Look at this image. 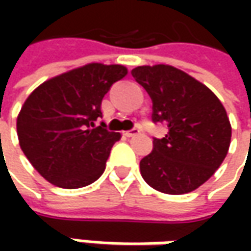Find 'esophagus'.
<instances>
[{
  "label": "esophagus",
  "mask_w": 251,
  "mask_h": 251,
  "mask_svg": "<svg viewBox=\"0 0 251 251\" xmlns=\"http://www.w3.org/2000/svg\"><path fill=\"white\" fill-rule=\"evenodd\" d=\"M140 134V130L138 128H132V130L126 131V135L127 137H135V135H138Z\"/></svg>",
  "instance_id": "obj_1"
}]
</instances>
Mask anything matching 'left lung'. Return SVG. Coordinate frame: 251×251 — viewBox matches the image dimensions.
I'll list each match as a JSON object with an SVG mask.
<instances>
[{"instance_id":"left-lung-1","label":"left lung","mask_w":251,"mask_h":251,"mask_svg":"<svg viewBox=\"0 0 251 251\" xmlns=\"http://www.w3.org/2000/svg\"><path fill=\"white\" fill-rule=\"evenodd\" d=\"M132 76L152 99V121L168 134L153 138L140 170L151 187L186 194L204 184L226 156L232 127L224 104L204 83L172 65H142Z\"/></svg>"}]
</instances>
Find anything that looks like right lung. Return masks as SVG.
Instances as JSON below:
<instances>
[{
  "label": "right lung",
  "mask_w": 251,
  "mask_h": 251,
  "mask_svg": "<svg viewBox=\"0 0 251 251\" xmlns=\"http://www.w3.org/2000/svg\"><path fill=\"white\" fill-rule=\"evenodd\" d=\"M127 73L119 64H86L46 81L25 100L16 120L19 145L47 181L79 188L103 175L121 135L95 121L104 95Z\"/></svg>",
  "instance_id": "add662e5"
}]
</instances>
